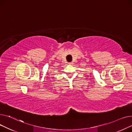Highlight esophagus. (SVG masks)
<instances>
[{
  "mask_svg": "<svg viewBox=\"0 0 132 132\" xmlns=\"http://www.w3.org/2000/svg\"><path fill=\"white\" fill-rule=\"evenodd\" d=\"M73 62H70V63H69V64H70V65H72V64H73Z\"/></svg>",
  "mask_w": 132,
  "mask_h": 132,
  "instance_id": "esophagus-1",
  "label": "esophagus"
}]
</instances>
